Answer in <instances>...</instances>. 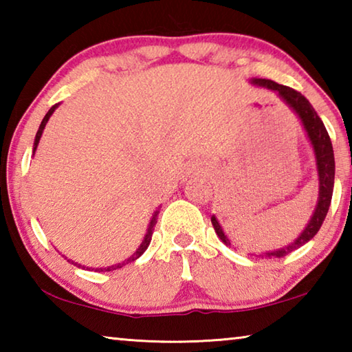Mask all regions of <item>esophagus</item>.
I'll list each match as a JSON object with an SVG mask.
<instances>
[{"label":"esophagus","instance_id":"1","mask_svg":"<svg viewBox=\"0 0 352 352\" xmlns=\"http://www.w3.org/2000/svg\"><path fill=\"white\" fill-rule=\"evenodd\" d=\"M192 170H194V169H192Z\"/></svg>","mask_w":352,"mask_h":352}]
</instances>
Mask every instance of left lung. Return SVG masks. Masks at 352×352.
I'll list each match as a JSON object with an SVG mask.
<instances>
[{"instance_id":"left-lung-1","label":"left lung","mask_w":352,"mask_h":352,"mask_svg":"<svg viewBox=\"0 0 352 352\" xmlns=\"http://www.w3.org/2000/svg\"><path fill=\"white\" fill-rule=\"evenodd\" d=\"M252 83L259 87L270 88L275 90L279 96H281L285 104L292 107L298 118L301 119L302 127H305L307 138L311 141L315 152V160H317V169H318V182H320V190H318V204L315 208L312 219L309 220V223L302 233L296 237V239L289 243L287 247L279 248L276 252H269L262 254V258H283V256L289 254L305 245L312 237L318 233L320 226L323 225L326 214L329 211L331 199H332V190H333V175H336V162H333V151H332V142L329 138V133L324 127L323 121H321L317 111L314 110L311 102L302 96L300 91L289 88L285 85H279V83L273 82L270 79H252ZM211 222L214 230H216L220 241L225 242L226 245H230V241L226 239L222 226L219 225L217 219L211 216Z\"/></svg>"}]
</instances>
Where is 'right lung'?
<instances>
[{
	"mask_svg": "<svg viewBox=\"0 0 352 352\" xmlns=\"http://www.w3.org/2000/svg\"><path fill=\"white\" fill-rule=\"evenodd\" d=\"M58 107V104H56V105H52L51 109H50V111L46 113L45 115V118H43V121H41V124H40V127H38V132H37V135H35V141H34V152H35V148H37V146H38V141H40V138H41V133H43V129H45V126H46V122L50 121V118H51V115L52 113H54V110L57 109ZM158 212H160V210H157L153 212V216H152V220H151V223H148V228H147V233H146V236H144V241L141 242V245L138 247V250H136V252L130 256V258L127 259V261H124V262H119V264H115V265H110V267H104V269H93L94 272H111V270H116V269H121L122 265H126V264H129V262H132V261H135V259H138L140 256L146 252L147 250V247H148V243H151V241H152V234H153V226H155V223H157V219H158ZM67 259V258H65ZM68 262H71V264H74V265H77V267H82V269H85V267L83 265H80V264H77V262H74V261H71V259H68Z\"/></svg>",
	"mask_w": 352,
	"mask_h": 352,
	"instance_id": "right-lung-1",
	"label": "right lung"
}]
</instances>
